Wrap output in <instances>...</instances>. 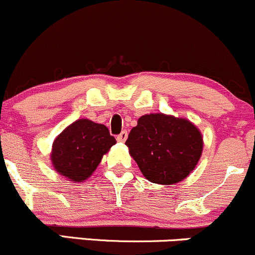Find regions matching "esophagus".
Masks as SVG:
<instances>
[{
    "label": "esophagus",
    "instance_id": "esophagus-1",
    "mask_svg": "<svg viewBox=\"0 0 255 255\" xmlns=\"http://www.w3.org/2000/svg\"><path fill=\"white\" fill-rule=\"evenodd\" d=\"M127 136H128L127 130H123V132H121L120 134L117 135V140L121 141V143H125V141L127 140Z\"/></svg>",
    "mask_w": 255,
    "mask_h": 255
}]
</instances>
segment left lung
I'll return each instance as SVG.
<instances>
[{"label": "left lung", "mask_w": 255, "mask_h": 255, "mask_svg": "<svg viewBox=\"0 0 255 255\" xmlns=\"http://www.w3.org/2000/svg\"><path fill=\"white\" fill-rule=\"evenodd\" d=\"M126 145L146 179L170 186L194 170L202 156L203 136L188 120L150 114L138 120Z\"/></svg>", "instance_id": "1"}]
</instances>
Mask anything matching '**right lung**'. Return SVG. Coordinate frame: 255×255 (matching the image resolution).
<instances>
[{
  "label": "right lung",
  "instance_id": "add662e5",
  "mask_svg": "<svg viewBox=\"0 0 255 255\" xmlns=\"http://www.w3.org/2000/svg\"><path fill=\"white\" fill-rule=\"evenodd\" d=\"M116 144L106 126L77 120L53 140L51 161L61 176L83 182L96 170L104 155Z\"/></svg>",
  "mask_w": 255,
  "mask_h": 255
}]
</instances>
